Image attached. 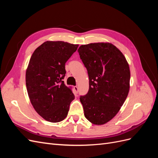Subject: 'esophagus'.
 Returning a JSON list of instances; mask_svg holds the SVG:
<instances>
[{
	"instance_id": "1",
	"label": "esophagus",
	"mask_w": 158,
	"mask_h": 158,
	"mask_svg": "<svg viewBox=\"0 0 158 158\" xmlns=\"http://www.w3.org/2000/svg\"><path fill=\"white\" fill-rule=\"evenodd\" d=\"M74 90H75L76 93V94H78V86H76H76H74Z\"/></svg>"
}]
</instances>
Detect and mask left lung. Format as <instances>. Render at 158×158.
Segmentation results:
<instances>
[{"label":"left lung","instance_id":"1","mask_svg":"<svg viewBox=\"0 0 158 158\" xmlns=\"http://www.w3.org/2000/svg\"><path fill=\"white\" fill-rule=\"evenodd\" d=\"M78 52L89 76L88 92L80 98L84 115L94 125H103L116 115L127 97L128 64L122 52L109 43L81 45Z\"/></svg>","mask_w":158,"mask_h":158}]
</instances>
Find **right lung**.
I'll return each mask as SVG.
<instances>
[{"label":"right lung","mask_w":158,"mask_h":158,"mask_svg":"<svg viewBox=\"0 0 158 158\" xmlns=\"http://www.w3.org/2000/svg\"><path fill=\"white\" fill-rule=\"evenodd\" d=\"M78 45L64 41H46L33 52L26 73L30 102L37 113L46 121L58 123L67 116L74 99L63 80L65 63Z\"/></svg>","instance_id":"obj_1"}]
</instances>
